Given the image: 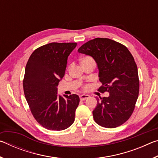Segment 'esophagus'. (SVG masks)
I'll list each match as a JSON object with an SVG mask.
<instances>
[{
  "label": "esophagus",
  "instance_id": "34e87169",
  "mask_svg": "<svg viewBox=\"0 0 158 158\" xmlns=\"http://www.w3.org/2000/svg\"><path fill=\"white\" fill-rule=\"evenodd\" d=\"M89 98H90V96L89 95L83 94V95H79V98H80V100H86V99Z\"/></svg>",
  "mask_w": 158,
  "mask_h": 158
}]
</instances>
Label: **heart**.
<instances>
[{
    "instance_id": "b5f03b06",
    "label": "heart",
    "mask_w": 158,
    "mask_h": 158,
    "mask_svg": "<svg viewBox=\"0 0 158 158\" xmlns=\"http://www.w3.org/2000/svg\"><path fill=\"white\" fill-rule=\"evenodd\" d=\"M89 59H92V58H90V57H85V58H83V59L81 60V62H82V61L85 60H89Z\"/></svg>"
}]
</instances>
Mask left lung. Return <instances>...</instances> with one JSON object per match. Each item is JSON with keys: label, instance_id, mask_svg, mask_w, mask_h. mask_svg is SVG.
Listing matches in <instances>:
<instances>
[{"label": "left lung", "instance_id": "obj_1", "mask_svg": "<svg viewBox=\"0 0 158 158\" xmlns=\"http://www.w3.org/2000/svg\"><path fill=\"white\" fill-rule=\"evenodd\" d=\"M78 52L95 60L102 84L98 90L109 93L100 100L97 98L93 111L95 123L107 128L123 124L135 109L139 91L137 66L132 55L124 45L101 37L84 44Z\"/></svg>", "mask_w": 158, "mask_h": 158}]
</instances>
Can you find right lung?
Here are the masks:
<instances>
[{
    "label": "right lung",
    "instance_id": "obj_1",
    "mask_svg": "<svg viewBox=\"0 0 158 158\" xmlns=\"http://www.w3.org/2000/svg\"><path fill=\"white\" fill-rule=\"evenodd\" d=\"M75 42H52L37 48L25 69L23 91L33 116L49 130H63L74 121L79 97L58 95V83L65 75L68 58Z\"/></svg>",
    "mask_w": 158,
    "mask_h": 158
}]
</instances>
